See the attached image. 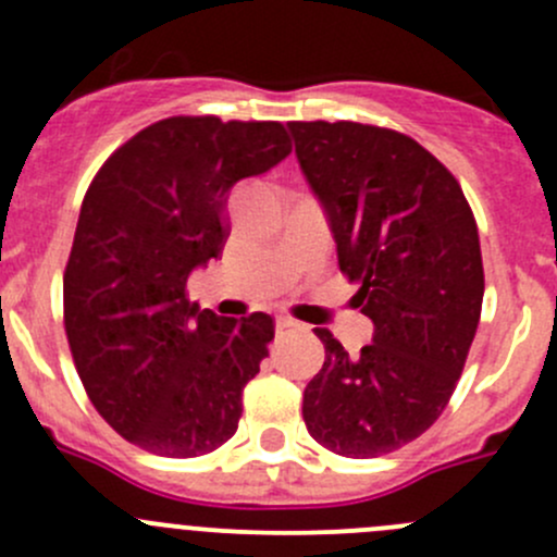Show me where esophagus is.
<instances>
[{"label": "esophagus", "mask_w": 557, "mask_h": 557, "mask_svg": "<svg viewBox=\"0 0 557 557\" xmlns=\"http://www.w3.org/2000/svg\"><path fill=\"white\" fill-rule=\"evenodd\" d=\"M274 325H277V331H280V334H283V331H296V329H301V323H299V320H294V318H285V314H280V318L274 320Z\"/></svg>", "instance_id": "esophagus-1"}]
</instances>
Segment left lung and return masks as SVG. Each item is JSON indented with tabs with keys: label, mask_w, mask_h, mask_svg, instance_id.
Wrapping results in <instances>:
<instances>
[{
	"label": "left lung",
	"mask_w": 557,
	"mask_h": 557,
	"mask_svg": "<svg viewBox=\"0 0 557 557\" xmlns=\"http://www.w3.org/2000/svg\"><path fill=\"white\" fill-rule=\"evenodd\" d=\"M301 174L323 207L339 269L361 288L372 345L350 356L329 329L305 387L314 442L377 458L418 440L450 401L480 323V234L458 180L423 145L352 121L288 123Z\"/></svg>",
	"instance_id": "1"
}]
</instances>
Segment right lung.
<instances>
[{
	"instance_id": "right-lung-1",
	"label": "right lung",
	"mask_w": 557,
	"mask_h": 557,
	"mask_svg": "<svg viewBox=\"0 0 557 557\" xmlns=\"http://www.w3.org/2000/svg\"><path fill=\"white\" fill-rule=\"evenodd\" d=\"M288 153L283 123L166 117L94 177L64 272V329L88 398L132 445L196 458L237 431L274 323L201 310L185 285L223 250L234 185Z\"/></svg>"
}]
</instances>
